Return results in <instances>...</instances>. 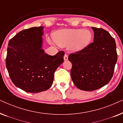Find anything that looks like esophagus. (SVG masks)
<instances>
[{
	"label": "esophagus",
	"mask_w": 123,
	"mask_h": 123,
	"mask_svg": "<svg viewBox=\"0 0 123 123\" xmlns=\"http://www.w3.org/2000/svg\"><path fill=\"white\" fill-rule=\"evenodd\" d=\"M68 55L65 54L64 56V60L65 61H66V60H68Z\"/></svg>",
	"instance_id": "obj_1"
}]
</instances>
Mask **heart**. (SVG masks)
<instances>
[{
	"instance_id": "b5f03b06",
	"label": "heart",
	"mask_w": 123,
	"mask_h": 123,
	"mask_svg": "<svg viewBox=\"0 0 123 123\" xmlns=\"http://www.w3.org/2000/svg\"><path fill=\"white\" fill-rule=\"evenodd\" d=\"M53 37L59 46L67 47L72 45L71 50L77 52L84 49L89 44L92 39V33L87 30H63L55 32ZM48 41L53 44L50 39H48Z\"/></svg>"
}]
</instances>
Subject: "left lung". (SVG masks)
I'll return each instance as SVG.
<instances>
[{
  "instance_id": "obj_1",
  "label": "left lung",
  "mask_w": 123,
  "mask_h": 123,
  "mask_svg": "<svg viewBox=\"0 0 123 123\" xmlns=\"http://www.w3.org/2000/svg\"><path fill=\"white\" fill-rule=\"evenodd\" d=\"M93 42L80 51L70 54L72 80L77 88L86 91L100 88L110 81L117 62L114 38L102 28L92 27Z\"/></svg>"
}]
</instances>
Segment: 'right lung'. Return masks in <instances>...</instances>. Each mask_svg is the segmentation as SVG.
Masks as SVG:
<instances>
[{
	"label": "right lung",
	"mask_w": 123,
	"mask_h": 123,
	"mask_svg": "<svg viewBox=\"0 0 123 123\" xmlns=\"http://www.w3.org/2000/svg\"><path fill=\"white\" fill-rule=\"evenodd\" d=\"M43 27L20 31L9 40L6 67L16 87L30 93L48 90L56 69L64 62V51L51 56L43 47Z\"/></svg>",
	"instance_id": "right-lung-1"
}]
</instances>
